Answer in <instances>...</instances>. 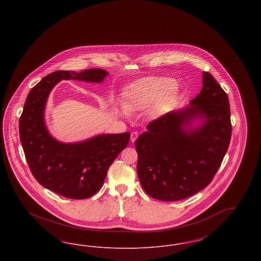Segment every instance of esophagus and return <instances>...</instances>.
Here are the masks:
<instances>
[{
  "mask_svg": "<svg viewBox=\"0 0 261 261\" xmlns=\"http://www.w3.org/2000/svg\"><path fill=\"white\" fill-rule=\"evenodd\" d=\"M138 136H139V134H138V132H136V131H134V132H132L131 133V136H130V138H131V142L132 143H134L135 141L137 140V138H138Z\"/></svg>",
  "mask_w": 261,
  "mask_h": 261,
  "instance_id": "34e87169",
  "label": "esophagus"
}]
</instances>
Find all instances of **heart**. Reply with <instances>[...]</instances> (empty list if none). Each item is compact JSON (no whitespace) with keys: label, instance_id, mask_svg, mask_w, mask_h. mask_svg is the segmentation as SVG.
Here are the masks:
<instances>
[{"label":"heart","instance_id":"b5f03b06","mask_svg":"<svg viewBox=\"0 0 261 261\" xmlns=\"http://www.w3.org/2000/svg\"><path fill=\"white\" fill-rule=\"evenodd\" d=\"M177 90V85L167 77L142 78L126 89L125 105L131 112L142 111L152 105L150 114L160 116L167 109Z\"/></svg>","mask_w":261,"mask_h":261}]
</instances>
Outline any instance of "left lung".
<instances>
[{"label":"left lung","instance_id":"obj_1","mask_svg":"<svg viewBox=\"0 0 261 261\" xmlns=\"http://www.w3.org/2000/svg\"><path fill=\"white\" fill-rule=\"evenodd\" d=\"M230 116L227 94L210 72L203 71L202 89L189 107L151 121L136 140L137 173L149 197L174 201L207 186L230 144ZM197 118L203 123L189 129Z\"/></svg>","mask_w":261,"mask_h":261}]
</instances>
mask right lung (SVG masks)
<instances>
[{
  "mask_svg": "<svg viewBox=\"0 0 261 261\" xmlns=\"http://www.w3.org/2000/svg\"><path fill=\"white\" fill-rule=\"evenodd\" d=\"M107 75L99 68L79 73L55 71L32 88L25 100L19 136L31 173L42 186L67 199H87L99 191L112 162L127 147L130 133L101 134L84 142L61 143L48 132L45 106L51 89L62 79L100 83Z\"/></svg>",
  "mask_w": 261,
  "mask_h": 261,
  "instance_id": "obj_1",
  "label": "right lung"
}]
</instances>
